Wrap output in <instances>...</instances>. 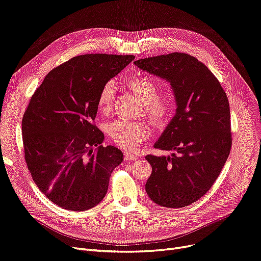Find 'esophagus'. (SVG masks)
<instances>
[{"mask_svg": "<svg viewBox=\"0 0 261 261\" xmlns=\"http://www.w3.org/2000/svg\"><path fill=\"white\" fill-rule=\"evenodd\" d=\"M124 159H126V160L132 161V160H137L138 156L133 154V153H131V152H129V151H127V152H124Z\"/></svg>", "mask_w": 261, "mask_h": 261, "instance_id": "esophagus-1", "label": "esophagus"}]
</instances>
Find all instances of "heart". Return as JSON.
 <instances>
[{"label": "heart", "mask_w": 261, "mask_h": 261, "mask_svg": "<svg viewBox=\"0 0 261 261\" xmlns=\"http://www.w3.org/2000/svg\"><path fill=\"white\" fill-rule=\"evenodd\" d=\"M130 92L143 103L144 115L155 127H163L171 120L176 110V101L172 95H160V87L152 79L138 75L126 81ZM114 81H107L101 86L97 96V107L102 114H109L115 98ZM107 132L111 141L123 149L134 150L150 135V128L146 121H128L117 119L111 122Z\"/></svg>", "instance_id": "heart-1"}]
</instances>
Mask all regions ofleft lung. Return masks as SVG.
Returning a JSON list of instances; mask_svg holds the SVG:
<instances>
[{
    "instance_id": "left-lung-1",
    "label": "left lung",
    "mask_w": 261,
    "mask_h": 261,
    "mask_svg": "<svg viewBox=\"0 0 261 261\" xmlns=\"http://www.w3.org/2000/svg\"><path fill=\"white\" fill-rule=\"evenodd\" d=\"M141 69L171 82L177 113L154 147L171 156L146 155L152 173L146 192L158 205L182 208L211 189L232 144L228 98L195 56L173 52L135 61Z\"/></svg>"
}]
</instances>
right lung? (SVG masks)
Masks as SVG:
<instances>
[{"label":"right lung","mask_w":261,"mask_h":261,"mask_svg":"<svg viewBox=\"0 0 261 261\" xmlns=\"http://www.w3.org/2000/svg\"><path fill=\"white\" fill-rule=\"evenodd\" d=\"M134 55L84 54L55 67L22 117L24 158L34 182L55 205L84 211L103 199L121 150L103 147L97 96Z\"/></svg>","instance_id":"add662e5"}]
</instances>
